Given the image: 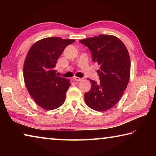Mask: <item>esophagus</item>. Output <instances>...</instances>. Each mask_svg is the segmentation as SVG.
<instances>
[{"mask_svg":"<svg viewBox=\"0 0 156 156\" xmlns=\"http://www.w3.org/2000/svg\"><path fill=\"white\" fill-rule=\"evenodd\" d=\"M73 80L77 81V82H79L83 80V78H79V77H76V76H75V77H73Z\"/></svg>","mask_w":156,"mask_h":156,"instance_id":"esophagus-1","label":"esophagus"}]
</instances>
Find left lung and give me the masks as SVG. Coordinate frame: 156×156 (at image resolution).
I'll return each instance as SVG.
<instances>
[{"instance_id": "left-lung-1", "label": "left lung", "mask_w": 156, "mask_h": 156, "mask_svg": "<svg viewBox=\"0 0 156 156\" xmlns=\"http://www.w3.org/2000/svg\"><path fill=\"white\" fill-rule=\"evenodd\" d=\"M79 42L90 49L92 61L100 66V81L89 80L91 87L84 94V101L91 109L105 112L117 104L127 87L131 71L128 50L112 35L100 34Z\"/></svg>"}]
</instances>
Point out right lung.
Wrapping results in <instances>:
<instances>
[{
    "label": "right lung",
    "instance_id": "right-lung-1",
    "mask_svg": "<svg viewBox=\"0 0 156 156\" xmlns=\"http://www.w3.org/2000/svg\"><path fill=\"white\" fill-rule=\"evenodd\" d=\"M73 39L49 37L36 42L27 52L23 77L36 103L46 110L57 109L65 101L69 80L58 76L54 69L58 59Z\"/></svg>",
    "mask_w": 156,
    "mask_h": 156
}]
</instances>
